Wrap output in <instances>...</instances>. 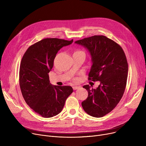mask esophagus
<instances>
[{
  "mask_svg": "<svg viewBox=\"0 0 146 146\" xmlns=\"http://www.w3.org/2000/svg\"><path fill=\"white\" fill-rule=\"evenodd\" d=\"M79 86H73V90H76V89H79Z\"/></svg>",
  "mask_w": 146,
  "mask_h": 146,
  "instance_id": "34e87169",
  "label": "esophagus"
}]
</instances>
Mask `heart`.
Returning <instances> with one entry per match:
<instances>
[{"label":"heart","mask_w":146,"mask_h":146,"mask_svg":"<svg viewBox=\"0 0 146 146\" xmlns=\"http://www.w3.org/2000/svg\"><path fill=\"white\" fill-rule=\"evenodd\" d=\"M74 52H83L82 51H81V50H76V51H75L74 52Z\"/></svg>","instance_id":"1"}]
</instances>
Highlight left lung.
<instances>
[{"label": "left lung", "instance_id": "1", "mask_svg": "<svg viewBox=\"0 0 146 146\" xmlns=\"http://www.w3.org/2000/svg\"><path fill=\"white\" fill-rule=\"evenodd\" d=\"M90 53L92 65L88 80L100 81L96 89L83 86L88 96L82 102L89 115L100 118L112 111L124 95L128 66L124 50L116 42L104 35H94L75 41Z\"/></svg>", "mask_w": 146, "mask_h": 146}]
</instances>
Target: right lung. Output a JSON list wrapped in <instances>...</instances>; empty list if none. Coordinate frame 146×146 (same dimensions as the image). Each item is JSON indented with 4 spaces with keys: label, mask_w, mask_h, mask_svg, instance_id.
<instances>
[{
    "label": "right lung",
    "mask_w": 146,
    "mask_h": 146,
    "mask_svg": "<svg viewBox=\"0 0 146 146\" xmlns=\"http://www.w3.org/2000/svg\"><path fill=\"white\" fill-rule=\"evenodd\" d=\"M73 41L44 38L31 45L22 58L19 73L22 95L30 108L44 118L58 114L73 91L70 86H52L48 75L58 51Z\"/></svg>",
    "instance_id": "right-lung-1"
}]
</instances>
